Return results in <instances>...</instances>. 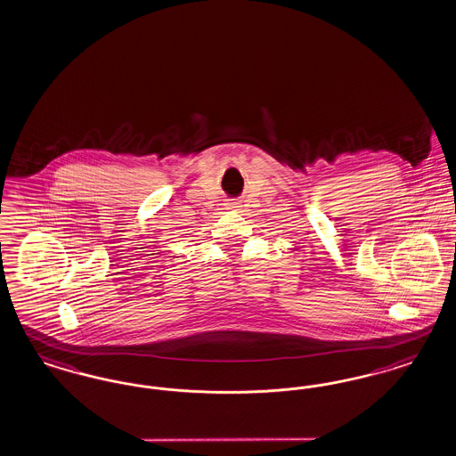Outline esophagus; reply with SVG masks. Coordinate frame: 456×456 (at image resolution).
Here are the masks:
<instances>
[{
    "instance_id": "34e87169",
    "label": "esophagus",
    "mask_w": 456,
    "mask_h": 456,
    "mask_svg": "<svg viewBox=\"0 0 456 456\" xmlns=\"http://www.w3.org/2000/svg\"><path fill=\"white\" fill-rule=\"evenodd\" d=\"M231 208H238V205H236V203H231Z\"/></svg>"
}]
</instances>
